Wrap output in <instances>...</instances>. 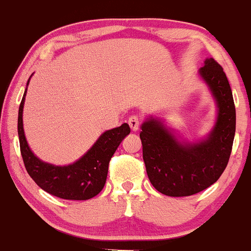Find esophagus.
Wrapping results in <instances>:
<instances>
[{
    "mask_svg": "<svg viewBox=\"0 0 251 251\" xmlns=\"http://www.w3.org/2000/svg\"><path fill=\"white\" fill-rule=\"evenodd\" d=\"M128 125H129V127H131L132 131H134V132L138 131V128H139V126H140L139 117H137V116L129 117L128 118Z\"/></svg>",
    "mask_w": 251,
    "mask_h": 251,
    "instance_id": "esophagus-1",
    "label": "esophagus"
}]
</instances>
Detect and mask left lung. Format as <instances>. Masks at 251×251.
I'll return each mask as SVG.
<instances>
[{
	"instance_id": "left-lung-1",
	"label": "left lung",
	"mask_w": 251,
	"mask_h": 251,
	"mask_svg": "<svg viewBox=\"0 0 251 251\" xmlns=\"http://www.w3.org/2000/svg\"><path fill=\"white\" fill-rule=\"evenodd\" d=\"M200 70L217 103V120L208 138L180 143L162 122L148 119L142 125L143 159L155 190L171 197H185L218 180L226 170L236 131V109L227 77L212 57Z\"/></svg>"
}]
</instances>
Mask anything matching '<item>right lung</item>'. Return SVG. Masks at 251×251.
Masks as SVG:
<instances>
[{
    "label": "right lung",
    "mask_w": 251,
    "mask_h": 251,
    "mask_svg": "<svg viewBox=\"0 0 251 251\" xmlns=\"http://www.w3.org/2000/svg\"><path fill=\"white\" fill-rule=\"evenodd\" d=\"M29 83V80H28ZM25 88L19 108L17 132L20 150L25 170L37 185L48 194L63 200L86 201L101 191L106 183L108 164L118 146L131 129L127 124L108 129L100 135L94 145L75 163L66 166H55L40 160L28 146L24 131V113Z\"/></svg>",
    "instance_id": "right-lung-1"
}]
</instances>
